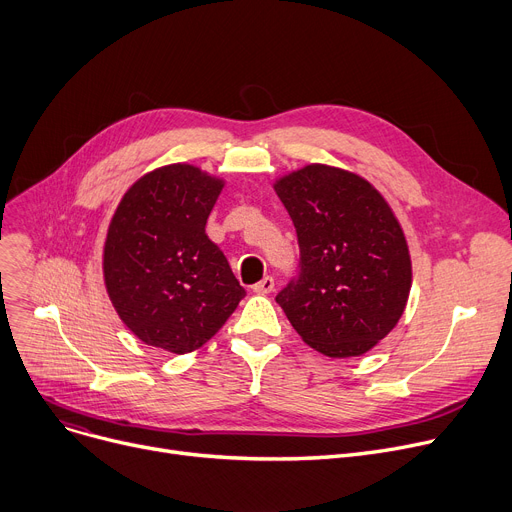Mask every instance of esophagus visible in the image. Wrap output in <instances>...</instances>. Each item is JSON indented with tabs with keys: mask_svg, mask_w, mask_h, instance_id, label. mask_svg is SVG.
Masks as SVG:
<instances>
[{
	"mask_svg": "<svg viewBox=\"0 0 512 512\" xmlns=\"http://www.w3.org/2000/svg\"><path fill=\"white\" fill-rule=\"evenodd\" d=\"M274 278H271V276H265L259 284H255L253 286V292H257V294H269L271 290H274Z\"/></svg>",
	"mask_w": 512,
	"mask_h": 512,
	"instance_id": "34e87169",
	"label": "esophagus"
}]
</instances>
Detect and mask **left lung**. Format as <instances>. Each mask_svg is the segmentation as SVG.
<instances>
[{
  "label": "left lung",
  "instance_id": "8db88e82",
  "mask_svg": "<svg viewBox=\"0 0 512 512\" xmlns=\"http://www.w3.org/2000/svg\"><path fill=\"white\" fill-rule=\"evenodd\" d=\"M298 236L296 276L276 302L306 344L329 358L368 352L397 325L412 286L403 230L358 175L309 164L276 183Z\"/></svg>",
  "mask_w": 512,
  "mask_h": 512
}]
</instances>
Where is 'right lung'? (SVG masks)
<instances>
[{
	"label": "right lung",
	"instance_id": "right-lung-1",
	"mask_svg": "<svg viewBox=\"0 0 512 512\" xmlns=\"http://www.w3.org/2000/svg\"><path fill=\"white\" fill-rule=\"evenodd\" d=\"M222 181L191 164L148 173L123 195L105 243V284L144 344L187 354L212 339L245 298L206 234Z\"/></svg>",
	"mask_w": 512,
	"mask_h": 512
}]
</instances>
